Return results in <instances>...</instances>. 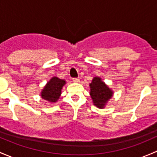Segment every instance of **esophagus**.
Segmentation results:
<instances>
[{
  "label": "esophagus",
  "mask_w": 157,
  "mask_h": 157,
  "mask_svg": "<svg viewBox=\"0 0 157 157\" xmlns=\"http://www.w3.org/2000/svg\"><path fill=\"white\" fill-rule=\"evenodd\" d=\"M72 80H73V82H74V83H77V82L80 81V79L79 78H73Z\"/></svg>",
  "instance_id": "34e87169"
}]
</instances>
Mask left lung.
<instances>
[{
  "label": "left lung",
  "mask_w": 157,
  "mask_h": 157,
  "mask_svg": "<svg viewBox=\"0 0 157 157\" xmlns=\"http://www.w3.org/2000/svg\"><path fill=\"white\" fill-rule=\"evenodd\" d=\"M90 86V95L93 100L94 105L99 108H104L108 99L113 95V92L98 77H94Z\"/></svg>",
  "instance_id": "obj_1"
}]
</instances>
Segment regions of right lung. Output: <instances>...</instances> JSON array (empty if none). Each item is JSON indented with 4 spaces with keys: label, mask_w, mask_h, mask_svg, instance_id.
Returning a JSON list of instances; mask_svg holds the SVG:
<instances>
[{
    "label": "right lung",
    "mask_w": 157,
    "mask_h": 157,
    "mask_svg": "<svg viewBox=\"0 0 157 157\" xmlns=\"http://www.w3.org/2000/svg\"><path fill=\"white\" fill-rule=\"evenodd\" d=\"M65 84L64 80L55 77L47 83L41 92V97L49 102H56L61 95L62 86Z\"/></svg>",
    "instance_id": "add662e5"
}]
</instances>
